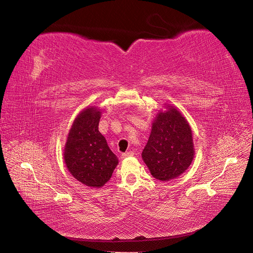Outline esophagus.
<instances>
[{
  "instance_id": "esophagus-1",
  "label": "esophagus",
  "mask_w": 253,
  "mask_h": 253,
  "mask_svg": "<svg viewBox=\"0 0 253 253\" xmlns=\"http://www.w3.org/2000/svg\"><path fill=\"white\" fill-rule=\"evenodd\" d=\"M132 156H134L133 151H128V152L122 153V158H129V157H132Z\"/></svg>"
}]
</instances>
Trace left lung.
Wrapping results in <instances>:
<instances>
[{
  "mask_svg": "<svg viewBox=\"0 0 253 253\" xmlns=\"http://www.w3.org/2000/svg\"><path fill=\"white\" fill-rule=\"evenodd\" d=\"M152 122L142 159L151 175L162 182L173 180L188 169L194 158L191 127L182 112L166 105Z\"/></svg>",
  "mask_w": 253,
  "mask_h": 253,
  "instance_id": "obj_1",
  "label": "left lung"
}]
</instances>
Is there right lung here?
Here are the masks:
<instances>
[{"label": "right lung", "mask_w": 253, "mask_h": 253, "mask_svg": "<svg viewBox=\"0 0 253 253\" xmlns=\"http://www.w3.org/2000/svg\"><path fill=\"white\" fill-rule=\"evenodd\" d=\"M101 109L89 106L72 123L64 147V161L71 175L88 187L101 188L107 183L119 164L99 131Z\"/></svg>", "instance_id": "1"}]
</instances>
